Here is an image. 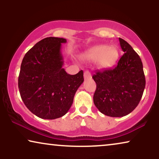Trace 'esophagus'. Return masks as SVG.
<instances>
[{
    "instance_id": "obj_1",
    "label": "esophagus",
    "mask_w": 159,
    "mask_h": 159,
    "mask_svg": "<svg viewBox=\"0 0 159 159\" xmlns=\"http://www.w3.org/2000/svg\"><path fill=\"white\" fill-rule=\"evenodd\" d=\"M84 80H88L92 79V75H91L90 71H84Z\"/></svg>"
}]
</instances>
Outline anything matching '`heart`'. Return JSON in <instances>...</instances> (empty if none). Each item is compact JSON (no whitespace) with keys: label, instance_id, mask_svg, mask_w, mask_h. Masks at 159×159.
Instances as JSON below:
<instances>
[{"label":"heart","instance_id":"heart-1","mask_svg":"<svg viewBox=\"0 0 159 159\" xmlns=\"http://www.w3.org/2000/svg\"><path fill=\"white\" fill-rule=\"evenodd\" d=\"M85 60L90 62L97 61L101 69H108L114 66L119 58L118 49L114 46L101 45L93 47L83 55Z\"/></svg>","mask_w":159,"mask_h":159}]
</instances>
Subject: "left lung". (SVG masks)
Instances as JSON below:
<instances>
[{"instance_id": "8db88e82", "label": "left lung", "mask_w": 159, "mask_h": 159, "mask_svg": "<svg viewBox=\"0 0 159 159\" xmlns=\"http://www.w3.org/2000/svg\"><path fill=\"white\" fill-rule=\"evenodd\" d=\"M125 53L114 69L96 71L93 95L95 106L102 114L121 117L131 113L140 103L145 77L140 56L125 40L119 38Z\"/></svg>"}]
</instances>
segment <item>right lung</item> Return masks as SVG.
<instances>
[{
	"label": "right lung",
	"mask_w": 159,
	"mask_h": 159,
	"mask_svg": "<svg viewBox=\"0 0 159 159\" xmlns=\"http://www.w3.org/2000/svg\"><path fill=\"white\" fill-rule=\"evenodd\" d=\"M65 43L64 38L43 39L21 62L18 80L21 98L28 109L41 119H55L66 114L84 82L82 70L71 75L62 68L61 47Z\"/></svg>",
	"instance_id": "1"
}]
</instances>
